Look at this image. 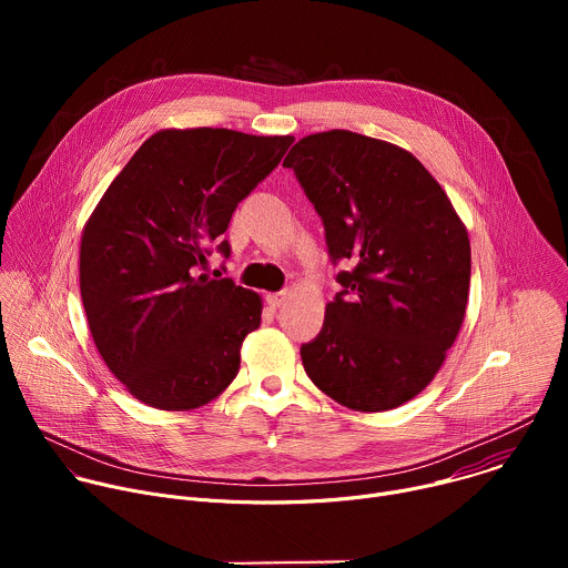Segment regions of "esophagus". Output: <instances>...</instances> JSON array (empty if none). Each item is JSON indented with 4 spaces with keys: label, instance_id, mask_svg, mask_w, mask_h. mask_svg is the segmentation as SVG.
I'll use <instances>...</instances> for the list:
<instances>
[{
    "label": "esophagus",
    "instance_id": "34e87169",
    "mask_svg": "<svg viewBox=\"0 0 568 568\" xmlns=\"http://www.w3.org/2000/svg\"><path fill=\"white\" fill-rule=\"evenodd\" d=\"M283 301H285V292H276V294H267V303L272 305V307H281L283 305Z\"/></svg>",
    "mask_w": 568,
    "mask_h": 568
}]
</instances>
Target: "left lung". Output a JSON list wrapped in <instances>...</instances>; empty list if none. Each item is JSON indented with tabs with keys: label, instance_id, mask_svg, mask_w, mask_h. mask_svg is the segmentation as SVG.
Returning <instances> with one entry per match:
<instances>
[{
	"label": "left lung",
	"instance_id": "8db88e82",
	"mask_svg": "<svg viewBox=\"0 0 568 568\" xmlns=\"http://www.w3.org/2000/svg\"><path fill=\"white\" fill-rule=\"evenodd\" d=\"M326 229L342 292L301 346L307 377L355 412L416 397L458 337L469 294L467 229L399 145L351 130L303 136L285 156Z\"/></svg>",
	"mask_w": 568,
	"mask_h": 568
}]
</instances>
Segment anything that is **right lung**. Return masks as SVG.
<instances>
[{
    "mask_svg": "<svg viewBox=\"0 0 568 568\" xmlns=\"http://www.w3.org/2000/svg\"><path fill=\"white\" fill-rule=\"evenodd\" d=\"M294 136L226 128L159 130L103 193L80 237V296L94 344L148 407L189 412L237 375L261 326L263 298L202 274L237 202L283 159Z\"/></svg>",
    "mask_w": 568,
    "mask_h": 568,
    "instance_id": "right-lung-1",
    "label": "right lung"
}]
</instances>
